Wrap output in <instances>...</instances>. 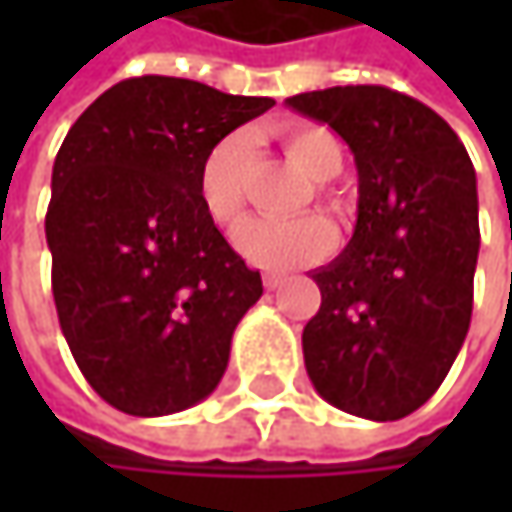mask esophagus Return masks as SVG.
<instances>
[{
	"label": "esophagus",
	"instance_id": "obj_1",
	"mask_svg": "<svg viewBox=\"0 0 512 512\" xmlns=\"http://www.w3.org/2000/svg\"><path fill=\"white\" fill-rule=\"evenodd\" d=\"M284 284V278L281 275H275V272H263V287L266 290H278Z\"/></svg>",
	"mask_w": 512,
	"mask_h": 512
}]
</instances>
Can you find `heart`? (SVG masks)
Here are the masks:
<instances>
[{
    "label": "heart",
    "mask_w": 512,
    "mask_h": 512,
    "mask_svg": "<svg viewBox=\"0 0 512 512\" xmlns=\"http://www.w3.org/2000/svg\"><path fill=\"white\" fill-rule=\"evenodd\" d=\"M275 136L281 139L290 162L317 183L332 180L344 165L338 139L320 124L287 121L275 130ZM249 156H252V139L246 133H231L210 148V154L204 156L201 171H198L201 207L225 231H231L246 213ZM314 201L323 210L338 207L335 198L323 186L314 189ZM234 243L257 266L272 269V272H290V269L308 266V263L329 255L332 231L323 219H314V216L293 219V222L252 219L237 231Z\"/></svg>",
    "instance_id": "obj_1"
}]
</instances>
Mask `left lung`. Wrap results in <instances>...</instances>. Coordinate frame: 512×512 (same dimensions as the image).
Returning <instances> with one entry per match:
<instances>
[{
	"label": "left lung",
	"mask_w": 512,
	"mask_h": 512,
	"mask_svg": "<svg viewBox=\"0 0 512 512\" xmlns=\"http://www.w3.org/2000/svg\"><path fill=\"white\" fill-rule=\"evenodd\" d=\"M287 106L329 124L358 168L353 240L311 272L323 302L302 332L305 370L350 415L406 418L445 382L468 335L474 165L445 118L382 85H335Z\"/></svg>",
	"instance_id": "obj_1"
}]
</instances>
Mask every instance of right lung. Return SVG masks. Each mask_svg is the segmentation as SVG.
I'll return each mask as SVG.
<instances>
[{"mask_svg":"<svg viewBox=\"0 0 512 512\" xmlns=\"http://www.w3.org/2000/svg\"><path fill=\"white\" fill-rule=\"evenodd\" d=\"M272 106L136 76L100 94L61 142L47 210L52 296L70 353L109 406L159 418L219 385L263 284L201 207L198 171Z\"/></svg>","mask_w":512,"mask_h":512,"instance_id":"obj_1","label":"right lung"}]
</instances>
